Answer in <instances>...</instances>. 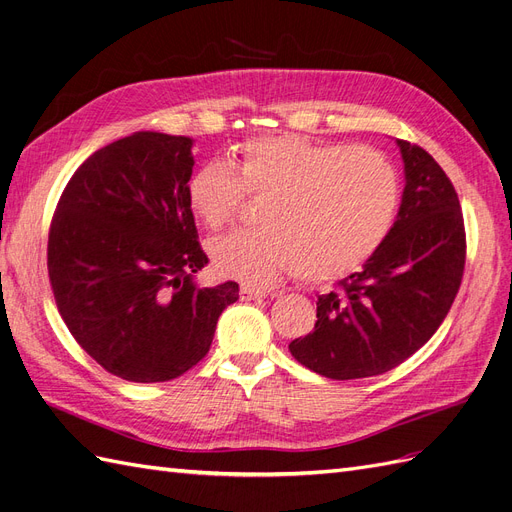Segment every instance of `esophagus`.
<instances>
[{"mask_svg":"<svg viewBox=\"0 0 512 512\" xmlns=\"http://www.w3.org/2000/svg\"><path fill=\"white\" fill-rule=\"evenodd\" d=\"M265 297H267V292H262L252 286H241V290H239L241 301H256V299H265Z\"/></svg>","mask_w":512,"mask_h":512,"instance_id":"34e87169","label":"esophagus"}]
</instances>
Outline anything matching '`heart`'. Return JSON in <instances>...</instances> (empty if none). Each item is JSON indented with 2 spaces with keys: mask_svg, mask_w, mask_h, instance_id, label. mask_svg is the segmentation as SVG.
<instances>
[{
  "mask_svg": "<svg viewBox=\"0 0 512 512\" xmlns=\"http://www.w3.org/2000/svg\"><path fill=\"white\" fill-rule=\"evenodd\" d=\"M243 192L265 196L258 211L265 228L215 239V273L250 286L286 273L327 282L361 267L389 235L399 177L378 149L275 134L239 145L235 170L205 162L185 185L192 213L211 230L235 218Z\"/></svg>",
  "mask_w": 512,
  "mask_h": 512,
  "instance_id": "obj_1",
  "label": "heart"
}]
</instances>
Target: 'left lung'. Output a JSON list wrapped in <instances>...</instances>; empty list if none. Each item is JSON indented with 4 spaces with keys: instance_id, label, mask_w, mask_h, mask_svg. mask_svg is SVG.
Wrapping results in <instances>:
<instances>
[{
    "instance_id": "obj_1",
    "label": "left lung",
    "mask_w": 512,
    "mask_h": 512,
    "mask_svg": "<svg viewBox=\"0 0 512 512\" xmlns=\"http://www.w3.org/2000/svg\"><path fill=\"white\" fill-rule=\"evenodd\" d=\"M406 188L397 220L363 271L320 294L314 331L290 342L301 365L331 380L378 376L438 331L466 265V230L451 179L425 149L397 141Z\"/></svg>"
}]
</instances>
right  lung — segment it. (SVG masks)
<instances>
[{"label": "right lung", "mask_w": 512, "mask_h": 512, "mask_svg": "<svg viewBox=\"0 0 512 512\" xmlns=\"http://www.w3.org/2000/svg\"><path fill=\"white\" fill-rule=\"evenodd\" d=\"M190 136L134 132L89 156L59 198L49 277L81 348L130 382H166L209 352L239 284L198 288L207 265L185 185Z\"/></svg>", "instance_id": "obj_1"}]
</instances>
